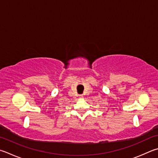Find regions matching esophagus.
Instances as JSON below:
<instances>
[{
  "instance_id": "34e87169",
  "label": "esophagus",
  "mask_w": 158,
  "mask_h": 158,
  "mask_svg": "<svg viewBox=\"0 0 158 158\" xmlns=\"http://www.w3.org/2000/svg\"><path fill=\"white\" fill-rule=\"evenodd\" d=\"M83 97H84V96H83V95H80V98H83Z\"/></svg>"
}]
</instances>
